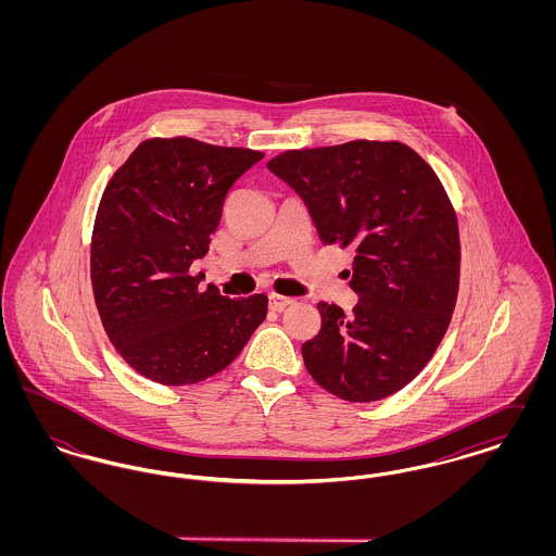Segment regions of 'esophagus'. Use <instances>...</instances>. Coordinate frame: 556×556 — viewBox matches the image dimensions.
<instances>
[{
    "label": "esophagus",
    "instance_id": "obj_1",
    "mask_svg": "<svg viewBox=\"0 0 556 556\" xmlns=\"http://www.w3.org/2000/svg\"><path fill=\"white\" fill-rule=\"evenodd\" d=\"M295 300L293 298H288V295H279V293H270L268 295V306L273 308V311H286L288 306H291Z\"/></svg>",
    "mask_w": 556,
    "mask_h": 556
}]
</instances>
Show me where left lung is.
Returning a JSON list of instances; mask_svg holds the SVG:
<instances>
[{
	"label": "left lung",
	"instance_id": "1",
	"mask_svg": "<svg viewBox=\"0 0 556 556\" xmlns=\"http://www.w3.org/2000/svg\"><path fill=\"white\" fill-rule=\"evenodd\" d=\"M266 166L304 200L325 245L354 252L358 302L352 315L318 302L306 369L348 402L396 394L438 350L458 293L456 212L438 175L408 146L369 139L288 150Z\"/></svg>",
	"mask_w": 556,
	"mask_h": 556
}]
</instances>
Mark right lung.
<instances>
[{"label":"right lung","mask_w":556,"mask_h":556,"mask_svg":"<svg viewBox=\"0 0 556 556\" xmlns=\"http://www.w3.org/2000/svg\"><path fill=\"white\" fill-rule=\"evenodd\" d=\"M263 152L191 137L146 139L110 179L91 238V286L110 342L162 386L229 367L265 320L268 298L200 290L227 191Z\"/></svg>","instance_id":"add662e5"}]
</instances>
